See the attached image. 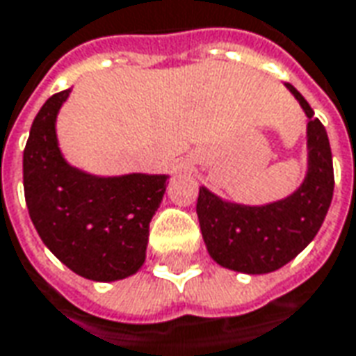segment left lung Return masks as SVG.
<instances>
[{
	"label": "left lung",
	"instance_id": "8db88e82",
	"mask_svg": "<svg viewBox=\"0 0 356 356\" xmlns=\"http://www.w3.org/2000/svg\"><path fill=\"white\" fill-rule=\"evenodd\" d=\"M289 90L305 108L308 122V174L293 195L264 207L220 202L200 188L197 217L211 257L222 267L242 273H269L289 264L312 242L333 197V163L323 124L298 90Z\"/></svg>",
	"mask_w": 356,
	"mask_h": 356
}]
</instances>
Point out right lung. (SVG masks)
Listing matches in <instances>:
<instances>
[{
  "mask_svg": "<svg viewBox=\"0 0 356 356\" xmlns=\"http://www.w3.org/2000/svg\"><path fill=\"white\" fill-rule=\"evenodd\" d=\"M67 95L70 89L51 95L34 118L23 153L24 202L61 264L90 281H118L145 261L166 176L97 178L71 168L56 141V116Z\"/></svg>",
  "mask_w": 356,
  "mask_h": 356,
  "instance_id": "add662e5",
  "label": "right lung"
}]
</instances>
